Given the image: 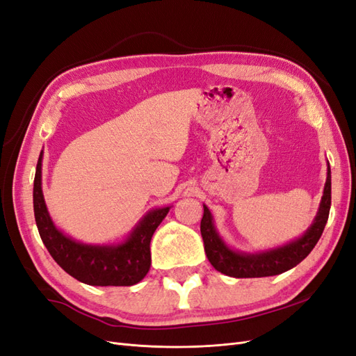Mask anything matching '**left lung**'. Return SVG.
<instances>
[{
  "label": "left lung",
  "mask_w": 356,
  "mask_h": 356,
  "mask_svg": "<svg viewBox=\"0 0 356 356\" xmlns=\"http://www.w3.org/2000/svg\"><path fill=\"white\" fill-rule=\"evenodd\" d=\"M331 207V169L328 165L324 196L316 217L307 232L301 238L275 250L261 252H239L225 245L213 225L211 211L203 204V218L200 221V233L204 245V252L215 270L232 277H264L281 275L293 268L314 250L328 221Z\"/></svg>",
  "instance_id": "1"
}]
</instances>
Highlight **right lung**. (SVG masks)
<instances>
[{"instance_id":"add662e5","label":"right lung","mask_w":356,"mask_h":356,"mask_svg":"<svg viewBox=\"0 0 356 356\" xmlns=\"http://www.w3.org/2000/svg\"><path fill=\"white\" fill-rule=\"evenodd\" d=\"M40 153L34 178V215L40 238L63 270L93 286H131L143 281L152 266L149 242L170 207L149 211L127 239L117 245H88L71 239L53 224L41 188Z\"/></svg>"}]
</instances>
